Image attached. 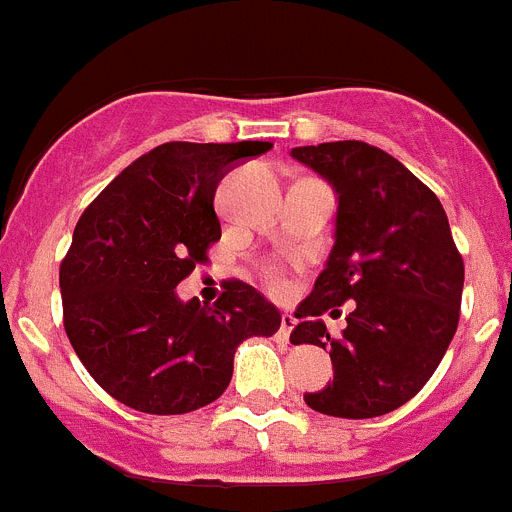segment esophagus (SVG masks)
Returning a JSON list of instances; mask_svg holds the SVG:
<instances>
[{"label": "esophagus", "instance_id": "1", "mask_svg": "<svg viewBox=\"0 0 512 512\" xmlns=\"http://www.w3.org/2000/svg\"><path fill=\"white\" fill-rule=\"evenodd\" d=\"M295 315H289V312H284L282 315V325H279V338L282 341H289V333H292V328H295Z\"/></svg>", "mask_w": 512, "mask_h": 512}]
</instances>
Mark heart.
<instances>
[{
    "label": "heart",
    "mask_w": 512,
    "mask_h": 512,
    "mask_svg": "<svg viewBox=\"0 0 512 512\" xmlns=\"http://www.w3.org/2000/svg\"><path fill=\"white\" fill-rule=\"evenodd\" d=\"M266 282L271 284L274 289L284 287V271L279 266H266Z\"/></svg>",
    "instance_id": "obj_1"
}]
</instances>
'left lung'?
Segmentation results:
<instances>
[{"label":"left lung","mask_w":512,"mask_h":512,"mask_svg":"<svg viewBox=\"0 0 512 512\" xmlns=\"http://www.w3.org/2000/svg\"><path fill=\"white\" fill-rule=\"evenodd\" d=\"M338 194L336 243L289 341L328 348L333 382L307 392L333 418H377L413 400L459 325L464 261L436 194L387 151L361 140L292 148ZM354 301L341 337L323 311ZM337 312V310H336Z\"/></svg>","instance_id":"1"}]
</instances>
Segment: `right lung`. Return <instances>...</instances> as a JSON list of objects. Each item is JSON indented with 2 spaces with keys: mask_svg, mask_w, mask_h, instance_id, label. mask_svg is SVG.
Wrapping results in <instances>:
<instances>
[{
  "mask_svg": "<svg viewBox=\"0 0 512 512\" xmlns=\"http://www.w3.org/2000/svg\"><path fill=\"white\" fill-rule=\"evenodd\" d=\"M266 140L164 143L117 174L74 228L61 261L63 328L107 395L151 415H182L223 395L238 343L274 336L282 315L230 279L212 307L176 284L220 241L215 189Z\"/></svg>",
  "mask_w": 512,
  "mask_h": 512,
  "instance_id": "right-lung-1",
  "label": "right lung"
}]
</instances>
